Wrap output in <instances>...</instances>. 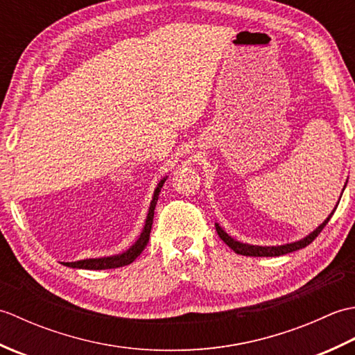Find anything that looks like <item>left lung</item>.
Segmentation results:
<instances>
[{
    "instance_id": "left-lung-1",
    "label": "left lung",
    "mask_w": 355,
    "mask_h": 355,
    "mask_svg": "<svg viewBox=\"0 0 355 355\" xmlns=\"http://www.w3.org/2000/svg\"><path fill=\"white\" fill-rule=\"evenodd\" d=\"M348 183V182H346ZM345 191V187H343ZM342 198V197H340ZM337 206H338V201H337ZM336 209L333 212H331L328 215V218L325 221H323L318 229L313 230L310 235H306L305 238L299 239V241H294V243H290V244H284V245H252V244H245V243H239V241L233 239L232 236H229L227 233H225L220 224H215L216 227V232L218 235H220V238L224 241L225 244H227L233 252L238 253V254H244V256H281V254H286V253H291V252H296V250H300V248L306 247L308 244H311L313 241L319 236V233L323 230V227L328 224V221L331 220V216L334 215Z\"/></svg>"
}]
</instances>
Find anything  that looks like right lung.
<instances>
[{"instance_id":"obj_1","label":"right lung","mask_w":355,"mask_h":355,"mask_svg":"<svg viewBox=\"0 0 355 355\" xmlns=\"http://www.w3.org/2000/svg\"><path fill=\"white\" fill-rule=\"evenodd\" d=\"M166 178L168 177L160 180V183H158L155 187L153 201H150V205H149L146 221H145V225H143V230L140 233L139 239L135 241V243L130 248H128L126 252L114 254V256H107V258H92V259H82V261H76V262H65L64 266L71 267V268H84V270H107V268H117V267L130 266L131 262H134L135 258H137V256L143 250H145V247L149 241V233H150V227H153V220H154V209H155L157 200H158V193H160Z\"/></svg>"}]
</instances>
